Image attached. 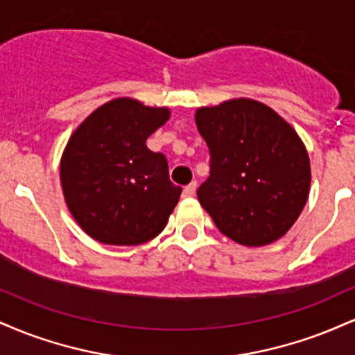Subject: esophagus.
Returning a JSON list of instances; mask_svg holds the SVG:
<instances>
[{
  "instance_id": "34e87169",
  "label": "esophagus",
  "mask_w": 355,
  "mask_h": 355,
  "mask_svg": "<svg viewBox=\"0 0 355 355\" xmlns=\"http://www.w3.org/2000/svg\"><path fill=\"white\" fill-rule=\"evenodd\" d=\"M195 191H197V182H191L190 185H187L185 189H183V197H185V198L193 197Z\"/></svg>"
}]
</instances>
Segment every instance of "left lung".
I'll use <instances>...</instances> for the list:
<instances>
[{"label":"left lung","instance_id":"left-lung-1","mask_svg":"<svg viewBox=\"0 0 355 355\" xmlns=\"http://www.w3.org/2000/svg\"><path fill=\"white\" fill-rule=\"evenodd\" d=\"M195 123L210 150L197 197L217 229L245 247L284 237L311 190V160L295 130L250 98L197 108Z\"/></svg>","mask_w":355,"mask_h":355}]
</instances>
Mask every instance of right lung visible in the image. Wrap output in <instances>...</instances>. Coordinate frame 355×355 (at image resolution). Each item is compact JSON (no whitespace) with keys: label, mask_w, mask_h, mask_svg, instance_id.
Wrapping results in <instances>:
<instances>
[{"label":"right lung","mask_w":355,"mask_h":355,"mask_svg":"<svg viewBox=\"0 0 355 355\" xmlns=\"http://www.w3.org/2000/svg\"><path fill=\"white\" fill-rule=\"evenodd\" d=\"M168 118V108L123 96L101 105L73 132L61 155V189L92 239L140 245L165 229L182 189L170 182L165 155L146 148V138Z\"/></svg>","instance_id":"obj_1"}]
</instances>
